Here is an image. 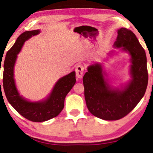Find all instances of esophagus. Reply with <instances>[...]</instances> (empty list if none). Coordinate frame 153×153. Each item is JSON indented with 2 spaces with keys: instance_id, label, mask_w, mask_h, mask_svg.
<instances>
[{
  "instance_id": "obj_1",
  "label": "esophagus",
  "mask_w": 153,
  "mask_h": 153,
  "mask_svg": "<svg viewBox=\"0 0 153 153\" xmlns=\"http://www.w3.org/2000/svg\"><path fill=\"white\" fill-rule=\"evenodd\" d=\"M84 72V67L81 64H79L75 68V73H76V76L78 78H81L82 77V74Z\"/></svg>"
}]
</instances>
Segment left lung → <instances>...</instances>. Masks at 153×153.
Here are the masks:
<instances>
[{
    "instance_id": "left-lung-1",
    "label": "left lung",
    "mask_w": 153,
    "mask_h": 153,
    "mask_svg": "<svg viewBox=\"0 0 153 153\" xmlns=\"http://www.w3.org/2000/svg\"><path fill=\"white\" fill-rule=\"evenodd\" d=\"M114 47H122L131 54L132 80L124 90L110 88L99 64L89 66L82 78L89 111L108 121L119 120L134 109L145 95L148 82L146 54L134 33L125 28L119 29Z\"/></svg>"
}]
</instances>
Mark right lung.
Masks as SVG:
<instances>
[{"mask_svg":"<svg viewBox=\"0 0 153 153\" xmlns=\"http://www.w3.org/2000/svg\"><path fill=\"white\" fill-rule=\"evenodd\" d=\"M39 33V30L22 33L13 47L7 52L3 64V85L8 102L24 118L34 122H45L57 117L64 108L66 95L76 81L74 71L62 77L54 85L50 97L42 102H30L19 96L13 79V66L17 54L20 52L24 42Z\"/></svg>","mask_w":153,"mask_h":153,"instance_id":"add662e5","label":"right lung"}]
</instances>
